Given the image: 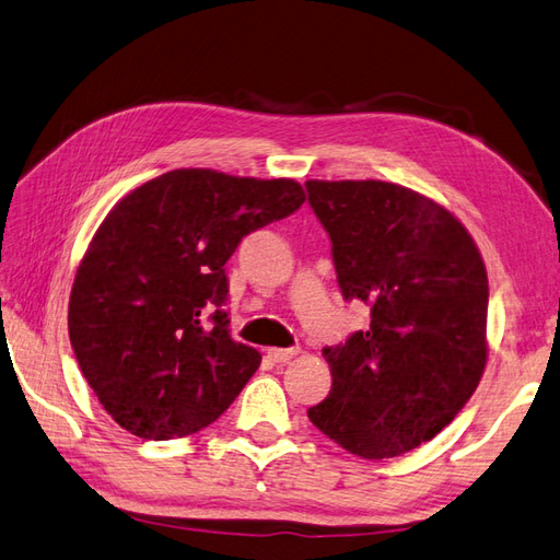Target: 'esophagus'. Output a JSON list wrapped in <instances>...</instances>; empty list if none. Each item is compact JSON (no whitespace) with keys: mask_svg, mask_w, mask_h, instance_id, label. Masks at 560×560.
I'll list each match as a JSON object with an SVG mask.
<instances>
[{"mask_svg":"<svg viewBox=\"0 0 560 560\" xmlns=\"http://www.w3.org/2000/svg\"><path fill=\"white\" fill-rule=\"evenodd\" d=\"M299 353L296 347H290V349H268V359L276 361V363H288L290 359H294Z\"/></svg>","mask_w":560,"mask_h":560,"instance_id":"obj_1","label":"esophagus"}]
</instances>
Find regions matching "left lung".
Listing matches in <instances>:
<instances>
[{
	"label": "left lung",
	"instance_id": "8db88e82",
	"mask_svg": "<svg viewBox=\"0 0 560 560\" xmlns=\"http://www.w3.org/2000/svg\"><path fill=\"white\" fill-rule=\"evenodd\" d=\"M306 192L345 302L371 306L365 330L323 349L332 389L308 418L349 454L401 456L442 432L485 373L482 256L452 213L408 187L308 180Z\"/></svg>",
	"mask_w": 560,
	"mask_h": 560
}]
</instances>
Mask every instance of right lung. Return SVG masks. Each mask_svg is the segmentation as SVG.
<instances>
[{
    "instance_id": "add662e5",
    "label": "right lung",
    "mask_w": 560,
    "mask_h": 560,
    "mask_svg": "<svg viewBox=\"0 0 560 560\" xmlns=\"http://www.w3.org/2000/svg\"><path fill=\"white\" fill-rule=\"evenodd\" d=\"M294 180L207 168L163 173L122 197L78 268L68 335L88 385L142 440L195 434L261 363L230 335L228 258L304 203Z\"/></svg>"
}]
</instances>
